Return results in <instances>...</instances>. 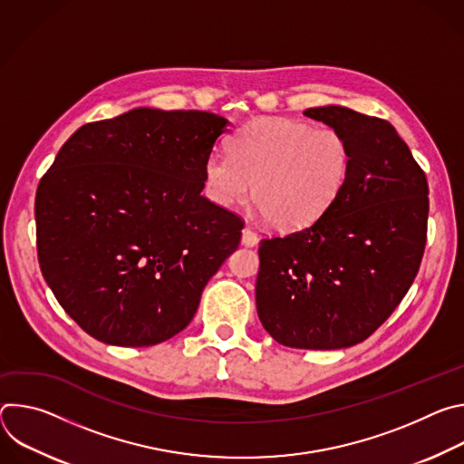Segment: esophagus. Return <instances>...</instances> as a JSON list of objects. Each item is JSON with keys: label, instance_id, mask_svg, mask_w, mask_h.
Wrapping results in <instances>:
<instances>
[{"label": "esophagus", "instance_id": "1", "mask_svg": "<svg viewBox=\"0 0 464 464\" xmlns=\"http://www.w3.org/2000/svg\"><path fill=\"white\" fill-rule=\"evenodd\" d=\"M242 244L249 246V247L258 244V235L251 227H247V226L242 229Z\"/></svg>", "mask_w": 464, "mask_h": 464}]
</instances>
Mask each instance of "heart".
Listing matches in <instances>:
<instances>
[{
  "label": "heart",
  "mask_w": 464,
  "mask_h": 464,
  "mask_svg": "<svg viewBox=\"0 0 464 464\" xmlns=\"http://www.w3.org/2000/svg\"><path fill=\"white\" fill-rule=\"evenodd\" d=\"M347 138L330 126L294 119H258L233 136L229 154L213 152L204 167L206 190L220 206L251 200L270 226L299 231L317 222L351 174Z\"/></svg>",
  "instance_id": "b5f03b06"
}]
</instances>
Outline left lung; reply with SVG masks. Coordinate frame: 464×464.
<instances>
[{
	"instance_id": "8db88e82",
	"label": "left lung",
	"mask_w": 464,
	"mask_h": 464,
	"mask_svg": "<svg viewBox=\"0 0 464 464\" xmlns=\"http://www.w3.org/2000/svg\"><path fill=\"white\" fill-rule=\"evenodd\" d=\"M304 115L347 138L351 174L317 222L260 240L256 312L285 347L345 349L374 333L419 274L428 179L389 121L343 106Z\"/></svg>"
}]
</instances>
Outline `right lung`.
<instances>
[{"mask_svg": "<svg viewBox=\"0 0 464 464\" xmlns=\"http://www.w3.org/2000/svg\"><path fill=\"white\" fill-rule=\"evenodd\" d=\"M226 124L209 111L138 108L81 126L42 176L40 270L92 338L149 347L176 336L238 247L244 220L200 194Z\"/></svg>", "mask_w": 464, "mask_h": 464, "instance_id": "right-lung-1", "label": "right lung"}]
</instances>
